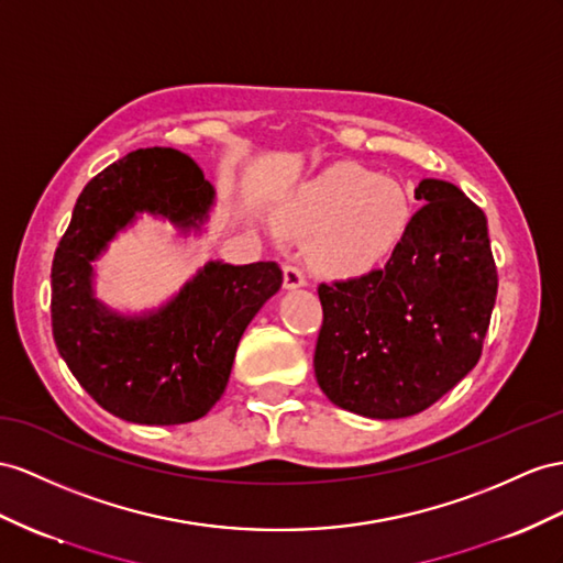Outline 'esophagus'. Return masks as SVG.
Listing matches in <instances>:
<instances>
[{"mask_svg":"<svg viewBox=\"0 0 563 563\" xmlns=\"http://www.w3.org/2000/svg\"><path fill=\"white\" fill-rule=\"evenodd\" d=\"M283 280H285L287 290H297V287L307 285L305 271H301L297 264H285V266H283Z\"/></svg>","mask_w":563,"mask_h":563,"instance_id":"esophagus-1","label":"esophagus"}]
</instances>
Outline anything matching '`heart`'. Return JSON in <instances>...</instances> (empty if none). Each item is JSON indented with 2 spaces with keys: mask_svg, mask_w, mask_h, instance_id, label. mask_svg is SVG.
Here are the masks:
<instances>
[{
  "mask_svg": "<svg viewBox=\"0 0 563 563\" xmlns=\"http://www.w3.org/2000/svg\"><path fill=\"white\" fill-rule=\"evenodd\" d=\"M278 225L307 235L309 264L328 276H358L380 266L405 240L411 201L393 178L358 164H335L299 185Z\"/></svg>",
  "mask_w": 563,
  "mask_h": 563,
  "instance_id": "obj_1",
  "label": "heart"
}]
</instances>
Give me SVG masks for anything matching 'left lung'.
I'll use <instances>...</instances> for the list:
<instances>
[{"instance_id":"obj_1","label":"left lung","mask_w":563,"mask_h":563,"mask_svg":"<svg viewBox=\"0 0 563 563\" xmlns=\"http://www.w3.org/2000/svg\"><path fill=\"white\" fill-rule=\"evenodd\" d=\"M413 197L423 207L385 268L319 285L316 380L368 419H407L450 393L478 364L497 297L483 209L435 178Z\"/></svg>"}]
</instances>
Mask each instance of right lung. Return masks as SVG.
Instances as JSON below:
<instances>
[{"instance_id": "obj_1", "label": "right lung", "mask_w": 563, "mask_h": 563, "mask_svg": "<svg viewBox=\"0 0 563 563\" xmlns=\"http://www.w3.org/2000/svg\"><path fill=\"white\" fill-rule=\"evenodd\" d=\"M213 187L190 156L137 150L80 192L52 262V330L66 366L99 407L123 421L178 426L221 399L244 328L280 290L276 262H209L164 307L123 316L92 292V262L137 213L199 230Z\"/></svg>"}]
</instances>
